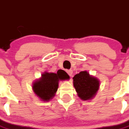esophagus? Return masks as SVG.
<instances>
[{"label":"esophagus","instance_id":"esophagus-1","mask_svg":"<svg viewBox=\"0 0 129 129\" xmlns=\"http://www.w3.org/2000/svg\"><path fill=\"white\" fill-rule=\"evenodd\" d=\"M67 73L69 75L70 77H72V76H73V71H72V70H68L67 71Z\"/></svg>","mask_w":129,"mask_h":129}]
</instances>
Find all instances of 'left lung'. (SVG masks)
Listing matches in <instances>:
<instances>
[{
	"mask_svg": "<svg viewBox=\"0 0 129 129\" xmlns=\"http://www.w3.org/2000/svg\"><path fill=\"white\" fill-rule=\"evenodd\" d=\"M73 79L75 89L82 100L88 101L95 96L99 87L98 78L90 75L86 71H83L75 75Z\"/></svg>",
	"mask_w": 129,
	"mask_h": 129,
	"instance_id": "obj_1",
	"label": "left lung"
}]
</instances>
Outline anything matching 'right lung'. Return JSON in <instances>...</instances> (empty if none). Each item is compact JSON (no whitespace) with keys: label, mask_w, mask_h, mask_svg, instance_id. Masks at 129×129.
Listing matches in <instances>:
<instances>
[{"label":"right lung","mask_w":129,"mask_h":129,"mask_svg":"<svg viewBox=\"0 0 129 129\" xmlns=\"http://www.w3.org/2000/svg\"><path fill=\"white\" fill-rule=\"evenodd\" d=\"M69 78V75L62 70H59L56 73L45 72L41 78L34 82L33 90L42 101H48L54 97L58 89L59 81Z\"/></svg>","instance_id":"obj_1"}]
</instances>
